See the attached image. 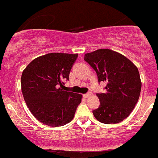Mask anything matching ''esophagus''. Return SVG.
<instances>
[{
	"instance_id": "34e87169",
	"label": "esophagus",
	"mask_w": 158,
	"mask_h": 158,
	"mask_svg": "<svg viewBox=\"0 0 158 158\" xmlns=\"http://www.w3.org/2000/svg\"><path fill=\"white\" fill-rule=\"evenodd\" d=\"M90 93H87V94H84V98H88V97L90 96Z\"/></svg>"
}]
</instances>
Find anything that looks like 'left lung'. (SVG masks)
<instances>
[{"mask_svg":"<svg viewBox=\"0 0 158 158\" xmlns=\"http://www.w3.org/2000/svg\"><path fill=\"white\" fill-rule=\"evenodd\" d=\"M84 59L96 71L98 82H107V92L97 94L100 106L93 110L95 118L107 124L127 118L137 103L141 90L137 67L124 55L109 49L87 53Z\"/></svg>","mask_w":158,"mask_h":158,"instance_id":"1","label":"left lung"}]
</instances>
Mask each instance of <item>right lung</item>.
<instances>
[{
    "mask_svg": "<svg viewBox=\"0 0 158 158\" xmlns=\"http://www.w3.org/2000/svg\"><path fill=\"white\" fill-rule=\"evenodd\" d=\"M78 54L50 53L34 59L21 75L27 106L40 122L60 127L71 122L82 95L64 90Z\"/></svg>",
    "mask_w": 158,
    "mask_h": 158,
    "instance_id": "right-lung-1",
    "label": "right lung"
}]
</instances>
